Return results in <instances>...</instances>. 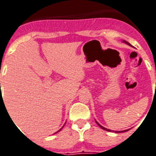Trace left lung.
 Segmentation results:
<instances>
[{"label":"left lung","instance_id":"left-lung-1","mask_svg":"<svg viewBox=\"0 0 156 156\" xmlns=\"http://www.w3.org/2000/svg\"><path fill=\"white\" fill-rule=\"evenodd\" d=\"M122 42H125V43H126L127 45H130V46H131V44H129V43H128V42H127V41H125V40H123ZM96 123H97V124H98V125H99V127H101V128H102V129L105 130V131H111V130H110V129H108V128H104V127L101 126V125H100L99 123H98V121H96ZM128 131V130H125V131H115V133H120V132H125V131Z\"/></svg>","mask_w":156,"mask_h":156}]
</instances>
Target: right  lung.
Masks as SVG:
<instances>
[{"instance_id":"obj_1","label":"right lung","mask_w":156,"mask_h":156,"mask_svg":"<svg viewBox=\"0 0 156 156\" xmlns=\"http://www.w3.org/2000/svg\"><path fill=\"white\" fill-rule=\"evenodd\" d=\"M0 84H1V83H0ZM64 125H63V126H62V128H63V127H64ZM62 128H61V129H62ZM61 129H59V130H58V131H57V132H58V131H61ZM57 132H55V133H57Z\"/></svg>"}]
</instances>
